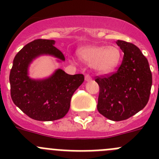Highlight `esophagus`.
Listing matches in <instances>:
<instances>
[{"label": "esophagus", "mask_w": 159, "mask_h": 159, "mask_svg": "<svg viewBox=\"0 0 159 159\" xmlns=\"http://www.w3.org/2000/svg\"><path fill=\"white\" fill-rule=\"evenodd\" d=\"M85 80H86V81H91V80H92V77L90 76L89 75H85Z\"/></svg>", "instance_id": "esophagus-1"}]
</instances>
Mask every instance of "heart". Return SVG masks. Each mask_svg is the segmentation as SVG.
Instances as JSON below:
<instances>
[{
	"mask_svg": "<svg viewBox=\"0 0 159 159\" xmlns=\"http://www.w3.org/2000/svg\"><path fill=\"white\" fill-rule=\"evenodd\" d=\"M79 57L99 74H109L116 69L121 60L119 48L110 46H87L78 51Z\"/></svg>",
	"mask_w": 159,
	"mask_h": 159,
	"instance_id": "heart-1",
	"label": "heart"
}]
</instances>
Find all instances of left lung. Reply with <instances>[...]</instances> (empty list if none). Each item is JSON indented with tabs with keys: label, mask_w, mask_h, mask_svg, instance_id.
<instances>
[{
	"label": "left lung",
	"mask_w": 159,
	"mask_h": 159,
	"mask_svg": "<svg viewBox=\"0 0 159 159\" xmlns=\"http://www.w3.org/2000/svg\"><path fill=\"white\" fill-rule=\"evenodd\" d=\"M116 43L124 52L116 72L98 77L99 86L97 109L112 121L129 119L147 104L152 85V74L147 59L134 44L123 40Z\"/></svg>",
	"instance_id": "1"
}]
</instances>
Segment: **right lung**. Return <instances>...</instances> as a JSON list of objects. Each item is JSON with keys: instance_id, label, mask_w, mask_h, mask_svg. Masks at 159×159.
<instances>
[{"instance_id": "1", "label": "right lung", "mask_w": 159, "mask_h": 159, "mask_svg": "<svg viewBox=\"0 0 159 159\" xmlns=\"http://www.w3.org/2000/svg\"><path fill=\"white\" fill-rule=\"evenodd\" d=\"M55 42L38 39L26 44L16 55L9 75L14 104L38 121H53L64 117L69 111L71 96L84 80L83 74L68 75L60 68L45 79L29 77L31 63L40 56L48 55L58 61L65 60L64 54L54 46Z\"/></svg>"}]
</instances>
